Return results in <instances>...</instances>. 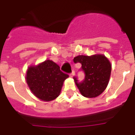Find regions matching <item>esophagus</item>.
Returning a JSON list of instances; mask_svg holds the SVG:
<instances>
[{
    "label": "esophagus",
    "mask_w": 135,
    "mask_h": 135,
    "mask_svg": "<svg viewBox=\"0 0 135 135\" xmlns=\"http://www.w3.org/2000/svg\"><path fill=\"white\" fill-rule=\"evenodd\" d=\"M74 73H75V72H74V70H72V71H71V73L70 74V76H71V77H73L74 75Z\"/></svg>",
    "instance_id": "1"
}]
</instances>
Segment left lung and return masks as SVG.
Wrapping results in <instances>:
<instances>
[{
	"label": "left lung",
	"mask_w": 135,
	"mask_h": 135,
	"mask_svg": "<svg viewBox=\"0 0 135 135\" xmlns=\"http://www.w3.org/2000/svg\"><path fill=\"white\" fill-rule=\"evenodd\" d=\"M74 62L81 64L80 70L84 73V78L81 82L74 76L80 93L89 98L101 95L106 89L110 78L112 65L109 61L103 55H95L90 57L77 56L74 58Z\"/></svg>",
	"instance_id": "left-lung-1"
}]
</instances>
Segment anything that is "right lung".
<instances>
[{
	"instance_id": "add662e5",
	"label": "right lung",
	"mask_w": 135,
	"mask_h": 135,
	"mask_svg": "<svg viewBox=\"0 0 135 135\" xmlns=\"http://www.w3.org/2000/svg\"><path fill=\"white\" fill-rule=\"evenodd\" d=\"M68 77L53 61L46 60L37 66L30 67L26 82L36 97L50 101L59 96L63 83Z\"/></svg>"
}]
</instances>
